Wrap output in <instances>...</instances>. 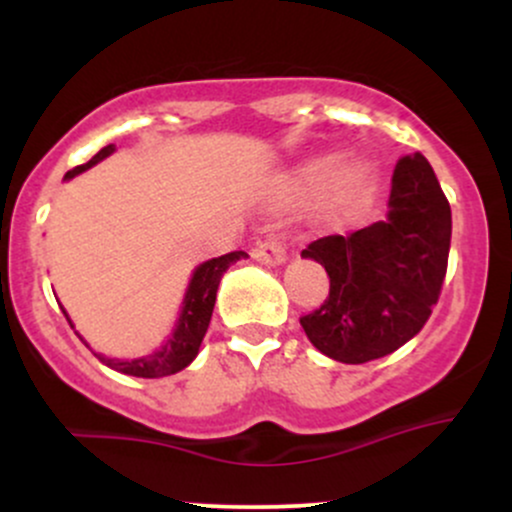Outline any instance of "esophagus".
<instances>
[{"instance_id":"34e87169","label":"esophagus","mask_w":512,"mask_h":512,"mask_svg":"<svg viewBox=\"0 0 512 512\" xmlns=\"http://www.w3.org/2000/svg\"><path fill=\"white\" fill-rule=\"evenodd\" d=\"M252 257H255L257 262L269 264V267H276V264L286 262V248H284V243H281V240L269 238V240H264V243L257 245L255 250H252Z\"/></svg>"}]
</instances>
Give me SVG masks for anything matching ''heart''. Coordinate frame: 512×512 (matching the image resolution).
<instances>
[{
	"label": "heart",
	"instance_id": "b5f03b06",
	"mask_svg": "<svg viewBox=\"0 0 512 512\" xmlns=\"http://www.w3.org/2000/svg\"><path fill=\"white\" fill-rule=\"evenodd\" d=\"M380 185V168L366 156L346 161L342 151H325L298 163L284 175L281 190L293 202L325 197V214L332 221H349L363 214Z\"/></svg>",
	"mask_w": 512,
	"mask_h": 512
}]
</instances>
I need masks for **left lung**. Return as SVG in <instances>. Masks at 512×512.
I'll use <instances>...</instances> for the list:
<instances>
[{"instance_id": "obj_1", "label": "left lung", "mask_w": 512, "mask_h": 512, "mask_svg": "<svg viewBox=\"0 0 512 512\" xmlns=\"http://www.w3.org/2000/svg\"><path fill=\"white\" fill-rule=\"evenodd\" d=\"M452 216L431 163L399 158L383 221L301 252L325 267L330 296L301 325L339 363L383 358L421 332L448 269Z\"/></svg>"}]
</instances>
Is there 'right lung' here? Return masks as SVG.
Segmentation results:
<instances>
[{"mask_svg":"<svg viewBox=\"0 0 512 512\" xmlns=\"http://www.w3.org/2000/svg\"><path fill=\"white\" fill-rule=\"evenodd\" d=\"M110 154H115V144L103 146L91 161L84 163V166H76L74 170H69L64 175V180H72L76 175H81L84 170L93 168L96 163H101L103 158H108ZM248 257V252L236 250L228 252V255L221 257H211V260L197 264L195 272L190 276V284L185 289V298H182L178 320H175L173 332L163 339V344L158 349L151 351V354L139 356V358H110L105 354H98L93 351L84 337V342L93 354L98 356V361H103L105 366L117 370V373L125 375H134V378H163V375H173L180 373L182 368L190 366L199 354V346H202L204 334H207L211 313H214V303H216V291H219L221 276L226 272L231 264H236L238 260ZM62 313L67 315V310L62 308ZM69 325L74 327L72 317L67 315Z\"/></svg>","mask_w":512,"mask_h":512,"instance_id":"1","label":"right lung"}]
</instances>
